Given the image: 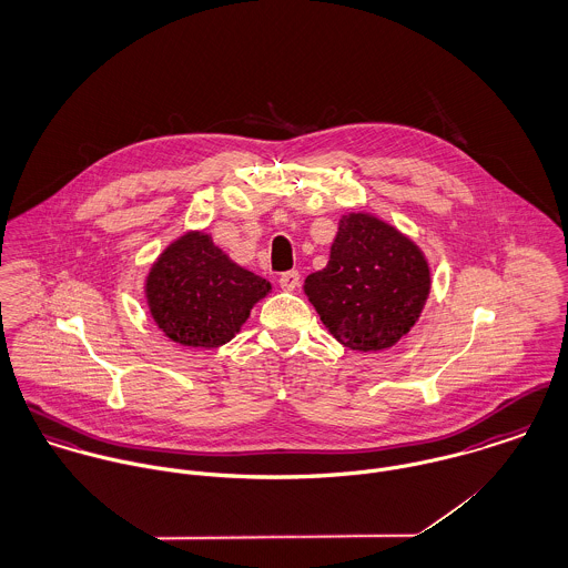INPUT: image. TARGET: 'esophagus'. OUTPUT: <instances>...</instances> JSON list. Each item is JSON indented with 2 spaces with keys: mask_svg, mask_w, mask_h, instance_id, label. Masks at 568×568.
Listing matches in <instances>:
<instances>
[{
  "mask_svg": "<svg viewBox=\"0 0 568 568\" xmlns=\"http://www.w3.org/2000/svg\"><path fill=\"white\" fill-rule=\"evenodd\" d=\"M298 283H301L298 270H290V272H283V274L278 276V285H281L285 292H294V290L298 287Z\"/></svg>",
  "mask_w": 568,
  "mask_h": 568,
  "instance_id": "obj_1",
  "label": "esophagus"
}]
</instances>
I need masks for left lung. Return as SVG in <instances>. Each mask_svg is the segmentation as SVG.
<instances>
[{
    "label": "left lung",
    "mask_w": 568,
    "mask_h": 568,
    "mask_svg": "<svg viewBox=\"0 0 568 568\" xmlns=\"http://www.w3.org/2000/svg\"><path fill=\"white\" fill-rule=\"evenodd\" d=\"M429 290V265L418 246L366 213L339 220L326 267L305 281L331 335L364 353L394 346L416 324Z\"/></svg>",
    "instance_id": "8db88e82"
}]
</instances>
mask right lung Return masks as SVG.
Returning <instances> with one entry per match:
<instances>
[{
    "label": "right lung",
    "mask_w": 568,
    "mask_h": 568,
    "mask_svg": "<svg viewBox=\"0 0 568 568\" xmlns=\"http://www.w3.org/2000/svg\"><path fill=\"white\" fill-rule=\"evenodd\" d=\"M270 283L233 263L209 235L176 240L152 265L145 294L163 333L197 348L226 344L248 320Z\"/></svg>",
    "instance_id": "right-lung-1"
}]
</instances>
